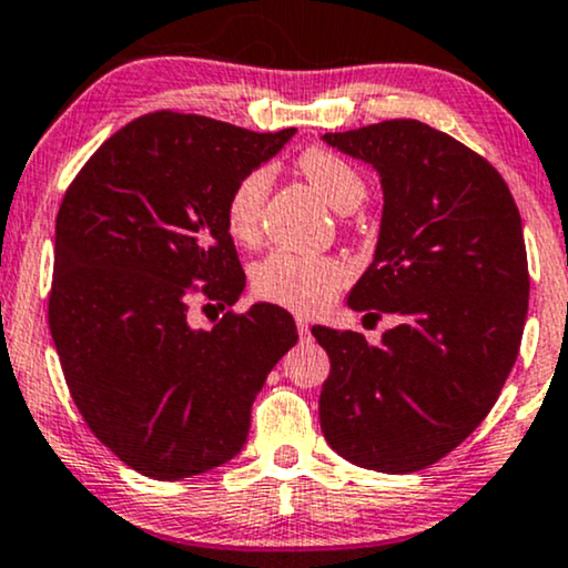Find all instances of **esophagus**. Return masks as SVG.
Segmentation results:
<instances>
[{
	"mask_svg": "<svg viewBox=\"0 0 568 568\" xmlns=\"http://www.w3.org/2000/svg\"><path fill=\"white\" fill-rule=\"evenodd\" d=\"M296 328H298V336H302V338L310 336V323H306L304 317H296Z\"/></svg>",
	"mask_w": 568,
	"mask_h": 568,
	"instance_id": "esophagus-1",
	"label": "esophagus"
}]
</instances>
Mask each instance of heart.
Masks as SVG:
<instances>
[{"label": "heart", "instance_id": "heart-1", "mask_svg": "<svg viewBox=\"0 0 568 568\" xmlns=\"http://www.w3.org/2000/svg\"><path fill=\"white\" fill-rule=\"evenodd\" d=\"M298 171L323 194L338 213L363 205L368 189L361 171L323 146H310L298 154ZM270 192V168H251L232 186L224 205L226 232L237 243L251 245L262 232V213ZM349 270L334 256H304V253L275 251L253 266V293L264 302L288 306L296 312H315L336 296L347 283Z\"/></svg>", "mask_w": 568, "mask_h": 568}]
</instances>
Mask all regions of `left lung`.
Segmentation results:
<instances>
[{
  "label": "left lung",
  "instance_id": "obj_1",
  "mask_svg": "<svg viewBox=\"0 0 568 568\" xmlns=\"http://www.w3.org/2000/svg\"><path fill=\"white\" fill-rule=\"evenodd\" d=\"M323 141L374 165L384 189L376 256L349 306L400 317L379 347L312 328L331 357L323 435L352 465L425 470L486 419L518 357L529 310L518 205L491 162L419 120Z\"/></svg>",
  "mask_w": 568,
  "mask_h": 568
}]
</instances>
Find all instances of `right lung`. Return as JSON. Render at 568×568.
Masks as SVG:
<instances>
[{
	"mask_svg": "<svg viewBox=\"0 0 568 568\" xmlns=\"http://www.w3.org/2000/svg\"><path fill=\"white\" fill-rule=\"evenodd\" d=\"M293 133L143 114L63 194L48 302L63 379L90 433L146 478H189L240 454L266 374L296 344L275 304L189 325L194 304L224 310L243 293L226 197Z\"/></svg>",
	"mask_w": 568,
	"mask_h": 568,
	"instance_id": "obj_1",
	"label": "right lung"
}]
</instances>
